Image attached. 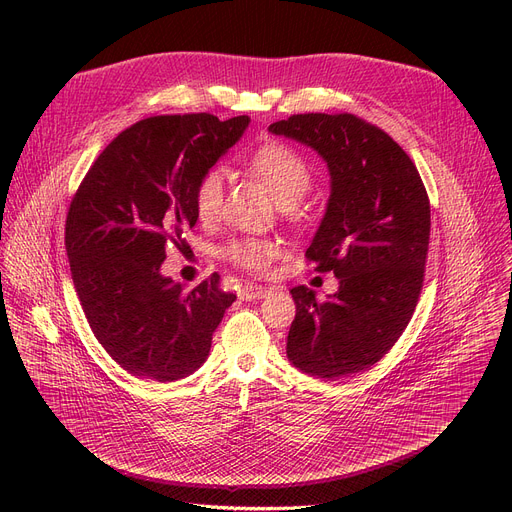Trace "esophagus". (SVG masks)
I'll return each mask as SVG.
<instances>
[{
	"label": "esophagus",
	"mask_w": 512,
	"mask_h": 512,
	"mask_svg": "<svg viewBox=\"0 0 512 512\" xmlns=\"http://www.w3.org/2000/svg\"><path fill=\"white\" fill-rule=\"evenodd\" d=\"M265 294H270V290L263 288V286L247 284V286H242V288L238 290V299H240V301H257V299H263Z\"/></svg>",
	"instance_id": "esophagus-1"
}]
</instances>
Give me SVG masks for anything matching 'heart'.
Instances as JSON below:
<instances>
[{
    "instance_id": "obj_1",
    "label": "heart",
    "mask_w": 512,
    "mask_h": 512,
    "mask_svg": "<svg viewBox=\"0 0 512 512\" xmlns=\"http://www.w3.org/2000/svg\"><path fill=\"white\" fill-rule=\"evenodd\" d=\"M249 172L265 186V191L280 207L297 203L311 186V172L303 157L280 143H267L247 159ZM224 199V174L209 170L197 184L195 209L201 220H213ZM224 255L245 270H263L274 255V247L265 240H236L224 249Z\"/></svg>"
}]
</instances>
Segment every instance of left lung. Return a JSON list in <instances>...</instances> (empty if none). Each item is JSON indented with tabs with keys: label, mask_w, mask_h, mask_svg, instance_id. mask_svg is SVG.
<instances>
[{
	"label": "left lung",
	"mask_w": 512,
	"mask_h": 512,
	"mask_svg": "<svg viewBox=\"0 0 512 512\" xmlns=\"http://www.w3.org/2000/svg\"><path fill=\"white\" fill-rule=\"evenodd\" d=\"M272 134L311 147L330 172V199L307 249L317 272H334L326 299L290 290L297 315L288 361L336 380L378 363L415 311L429 245V201L411 157L353 114H299Z\"/></svg>",
	"instance_id": "8db88e82"
}]
</instances>
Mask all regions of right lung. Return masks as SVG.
<instances>
[{
  "mask_svg": "<svg viewBox=\"0 0 512 512\" xmlns=\"http://www.w3.org/2000/svg\"><path fill=\"white\" fill-rule=\"evenodd\" d=\"M251 118L157 116L130 126L87 172L66 220V251L95 338L128 373L176 382L209 357L234 294L213 274L193 290L161 274L168 242L197 224V184Z\"/></svg>",
  "mask_w": 512,
  "mask_h": 512,
  "instance_id": "obj_1",
  "label": "right lung"
}]
</instances>
